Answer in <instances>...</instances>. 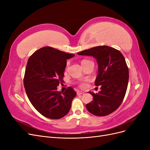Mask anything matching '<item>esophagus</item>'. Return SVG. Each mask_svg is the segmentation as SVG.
Here are the masks:
<instances>
[{
  "label": "esophagus",
  "mask_w": 150,
  "mask_h": 150,
  "mask_svg": "<svg viewBox=\"0 0 150 150\" xmlns=\"http://www.w3.org/2000/svg\"><path fill=\"white\" fill-rule=\"evenodd\" d=\"M83 93H84V92L81 91H77V94H78V95H81V94H82Z\"/></svg>",
  "instance_id": "34e87169"
}]
</instances>
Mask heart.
I'll return each mask as SVG.
<instances>
[{"label": "heart", "mask_w": 150, "mask_h": 150, "mask_svg": "<svg viewBox=\"0 0 150 150\" xmlns=\"http://www.w3.org/2000/svg\"><path fill=\"white\" fill-rule=\"evenodd\" d=\"M88 61H88V60H83L82 61V62H81V64H84V63L87 62ZM79 86L80 88H86V86H87V81H84V82H83V83H81L79 84Z\"/></svg>", "instance_id": "1"}]
</instances>
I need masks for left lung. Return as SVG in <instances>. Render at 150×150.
I'll list each match as a JSON object with an SVG mask.
<instances>
[{
    "label": "left lung",
    "instance_id": "obj_1",
    "mask_svg": "<svg viewBox=\"0 0 150 150\" xmlns=\"http://www.w3.org/2000/svg\"><path fill=\"white\" fill-rule=\"evenodd\" d=\"M79 55L91 56L97 59L98 74L95 85L101 91L94 94L93 100L86 104L91 114L104 116L116 110L123 101L129 79V70L121 52L108 46H100L84 50Z\"/></svg>",
    "mask_w": 150,
    "mask_h": 150
}]
</instances>
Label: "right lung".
Instances as JSON below:
<instances>
[{"label": "right lung", "instance_id": "add662e5", "mask_svg": "<svg viewBox=\"0 0 150 150\" xmlns=\"http://www.w3.org/2000/svg\"><path fill=\"white\" fill-rule=\"evenodd\" d=\"M74 56L46 46L29 58L24 78L27 96L35 110L47 118H62L70 110L76 92L71 87L59 92L57 86L64 82L67 59Z\"/></svg>", "mask_w": 150, "mask_h": 150}]
</instances>
